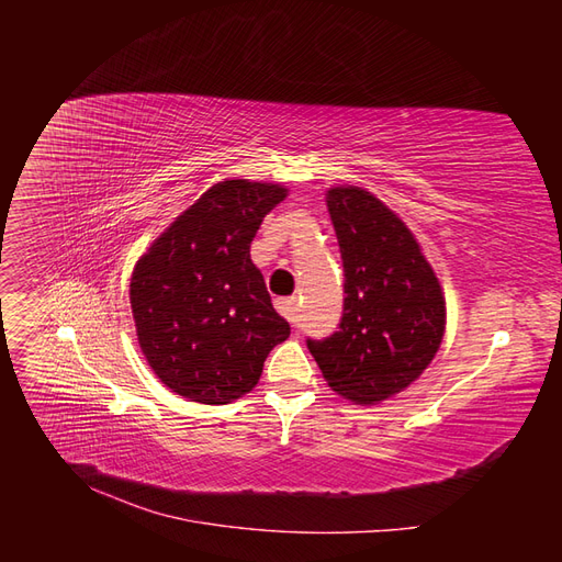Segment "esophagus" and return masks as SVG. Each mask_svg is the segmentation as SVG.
<instances>
[{
  "label": "esophagus",
  "instance_id": "esophagus-1",
  "mask_svg": "<svg viewBox=\"0 0 562 562\" xmlns=\"http://www.w3.org/2000/svg\"><path fill=\"white\" fill-rule=\"evenodd\" d=\"M277 312L281 316H285L291 323H295V318H297V297H281V300H277Z\"/></svg>",
  "mask_w": 562,
  "mask_h": 562
}]
</instances>
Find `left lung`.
I'll list each match as a JSON object with an SVG mask.
<instances>
[{
    "instance_id": "1",
    "label": "left lung",
    "mask_w": 562,
    "mask_h": 562,
    "mask_svg": "<svg viewBox=\"0 0 562 562\" xmlns=\"http://www.w3.org/2000/svg\"><path fill=\"white\" fill-rule=\"evenodd\" d=\"M345 267L339 330L307 339L328 386L372 405L411 386L443 342L446 297L413 232L363 187H330Z\"/></svg>"
}]
</instances>
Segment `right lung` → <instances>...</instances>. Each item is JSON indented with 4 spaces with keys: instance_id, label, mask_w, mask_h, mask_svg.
Wrapping results in <instances>:
<instances>
[{
    "instance_id": "1",
    "label": "right lung",
    "mask_w": 562,
    "mask_h": 562,
    "mask_svg": "<svg viewBox=\"0 0 562 562\" xmlns=\"http://www.w3.org/2000/svg\"><path fill=\"white\" fill-rule=\"evenodd\" d=\"M285 196L274 182H217L135 262L138 345L176 394L206 405L241 398L258 384L267 353L291 335L250 260L265 215Z\"/></svg>"
}]
</instances>
